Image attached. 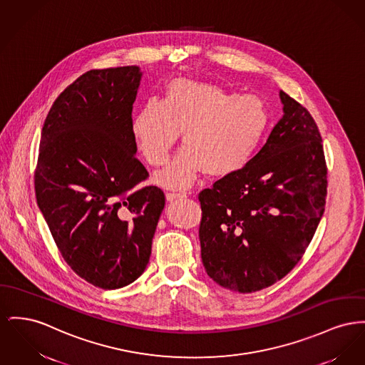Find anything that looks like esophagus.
Masks as SVG:
<instances>
[{
	"instance_id": "1",
	"label": "esophagus",
	"mask_w": 365,
	"mask_h": 365,
	"mask_svg": "<svg viewBox=\"0 0 365 365\" xmlns=\"http://www.w3.org/2000/svg\"><path fill=\"white\" fill-rule=\"evenodd\" d=\"M165 195H167L168 201H175V200H180V198L186 197L185 193H173V192H170V193H167Z\"/></svg>"
}]
</instances>
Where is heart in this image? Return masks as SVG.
Segmentation results:
<instances>
[{"label": "heart", "instance_id": "b5f03b06", "mask_svg": "<svg viewBox=\"0 0 365 365\" xmlns=\"http://www.w3.org/2000/svg\"><path fill=\"white\" fill-rule=\"evenodd\" d=\"M272 124L267 103L223 86L173 78L160 101H148L132 120V136L151 167L168 161L182 132L185 148L155 176L157 183L185 189L201 171L225 178L252 160Z\"/></svg>", "mask_w": 365, "mask_h": 365}]
</instances>
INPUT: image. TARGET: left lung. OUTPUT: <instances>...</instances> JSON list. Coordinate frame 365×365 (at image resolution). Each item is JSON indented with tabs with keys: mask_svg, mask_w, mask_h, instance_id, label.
I'll return each instance as SVG.
<instances>
[{
	"mask_svg": "<svg viewBox=\"0 0 365 365\" xmlns=\"http://www.w3.org/2000/svg\"><path fill=\"white\" fill-rule=\"evenodd\" d=\"M284 115L241 171L198 194L202 264L219 285L255 292L287 276L320 223L327 165L310 113L279 91Z\"/></svg>",
	"mask_w": 365,
	"mask_h": 365,
	"instance_id": "obj_1",
	"label": "left lung"
}]
</instances>
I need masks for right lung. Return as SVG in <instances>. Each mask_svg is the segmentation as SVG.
I'll use <instances>...</instances> for the list:
<instances>
[{"instance_id":"right-lung-1","label":"right lung","mask_w":365,"mask_h":365,"mask_svg":"<svg viewBox=\"0 0 365 365\" xmlns=\"http://www.w3.org/2000/svg\"><path fill=\"white\" fill-rule=\"evenodd\" d=\"M138 66L89 70L56 98L40 142L34 187L40 211L71 270L117 289L146 269L165 195L140 187L132 108Z\"/></svg>"}]
</instances>
